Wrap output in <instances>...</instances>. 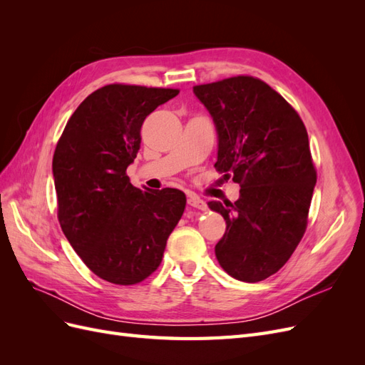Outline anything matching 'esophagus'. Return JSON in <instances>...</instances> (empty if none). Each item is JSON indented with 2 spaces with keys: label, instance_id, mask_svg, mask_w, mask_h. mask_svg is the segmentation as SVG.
<instances>
[{
  "label": "esophagus",
  "instance_id": "1",
  "mask_svg": "<svg viewBox=\"0 0 365 365\" xmlns=\"http://www.w3.org/2000/svg\"><path fill=\"white\" fill-rule=\"evenodd\" d=\"M187 204H189L193 208H196V210H202V212H204V210H207L205 201L201 200V197L196 196V195H189V197H187Z\"/></svg>",
  "mask_w": 365,
  "mask_h": 365
}]
</instances>
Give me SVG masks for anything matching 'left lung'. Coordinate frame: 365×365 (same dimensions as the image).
Listing matches in <instances>:
<instances>
[{"instance_id": "left-lung-1", "label": "left lung", "mask_w": 365, "mask_h": 365, "mask_svg": "<svg viewBox=\"0 0 365 365\" xmlns=\"http://www.w3.org/2000/svg\"><path fill=\"white\" fill-rule=\"evenodd\" d=\"M219 134L215 169L239 185L236 201L208 202L225 219L215 245L222 269L257 283L289 260L307 227L317 172L295 109L250 76L195 86Z\"/></svg>"}]
</instances>
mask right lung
I'll use <instances>...</instances> for the list:
<instances>
[{
	"label": "right lung",
	"mask_w": 365,
	"mask_h": 365,
	"mask_svg": "<svg viewBox=\"0 0 365 365\" xmlns=\"http://www.w3.org/2000/svg\"><path fill=\"white\" fill-rule=\"evenodd\" d=\"M176 90L111 83L76 109L54 152L58 219L77 256L115 284L148 279L184 212L175 189L141 192L128 168L137 158L146 117Z\"/></svg>",
	"instance_id": "1"
}]
</instances>
